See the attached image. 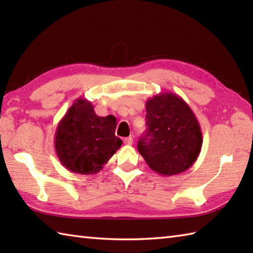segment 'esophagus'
Masks as SVG:
<instances>
[{
    "label": "esophagus",
    "mask_w": 253,
    "mask_h": 253,
    "mask_svg": "<svg viewBox=\"0 0 253 253\" xmlns=\"http://www.w3.org/2000/svg\"><path fill=\"white\" fill-rule=\"evenodd\" d=\"M132 142H133V138L132 137H127V138L124 139V143L127 144V146H131Z\"/></svg>",
    "instance_id": "esophagus-1"
}]
</instances>
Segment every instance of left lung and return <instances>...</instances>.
<instances>
[{"label":"left lung","mask_w":253,"mask_h":253,"mask_svg":"<svg viewBox=\"0 0 253 253\" xmlns=\"http://www.w3.org/2000/svg\"><path fill=\"white\" fill-rule=\"evenodd\" d=\"M146 136L138 151L149 168L162 176L187 170L196 162L202 147V132L190 106L179 95L161 92L146 103Z\"/></svg>","instance_id":"left-lung-1"}]
</instances>
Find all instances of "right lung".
<instances>
[{
  "instance_id": "right-lung-1",
  "label": "right lung",
  "mask_w": 253,
  "mask_h": 253,
  "mask_svg": "<svg viewBox=\"0 0 253 253\" xmlns=\"http://www.w3.org/2000/svg\"><path fill=\"white\" fill-rule=\"evenodd\" d=\"M116 125L114 116H98L90 101L77 99L56 128L55 151L62 165L82 175L99 173L123 143L115 136Z\"/></svg>"
}]
</instances>
